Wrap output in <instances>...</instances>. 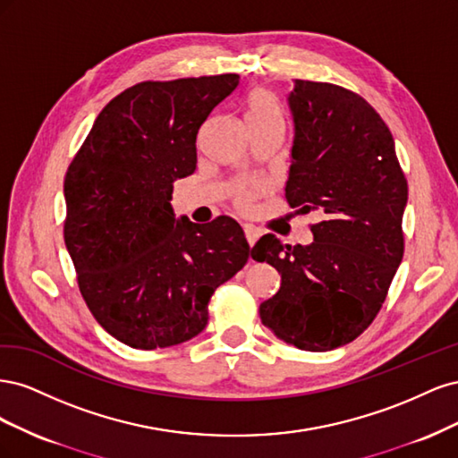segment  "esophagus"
<instances>
[{"mask_svg": "<svg viewBox=\"0 0 458 458\" xmlns=\"http://www.w3.org/2000/svg\"><path fill=\"white\" fill-rule=\"evenodd\" d=\"M244 234H246V241H248V244H250V246H254L258 237H259V233H258V229L254 225H244Z\"/></svg>", "mask_w": 458, "mask_h": 458, "instance_id": "1", "label": "esophagus"}]
</instances>
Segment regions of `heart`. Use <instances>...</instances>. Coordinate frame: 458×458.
Returning a JSON list of instances; mask_svg holds the SVG:
<instances>
[{
  "instance_id": "b5f03b06",
  "label": "heart",
  "mask_w": 458,
  "mask_h": 458,
  "mask_svg": "<svg viewBox=\"0 0 458 458\" xmlns=\"http://www.w3.org/2000/svg\"><path fill=\"white\" fill-rule=\"evenodd\" d=\"M263 118H279V108H276L273 97L266 91L250 93L246 101V120H263Z\"/></svg>"
}]
</instances>
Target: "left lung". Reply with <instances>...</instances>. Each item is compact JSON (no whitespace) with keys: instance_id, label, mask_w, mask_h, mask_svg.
I'll return each instance as SVG.
<instances>
[{"instance_id":"obj_1","label":"left lung","mask_w":458,"mask_h":458,"mask_svg":"<svg viewBox=\"0 0 458 458\" xmlns=\"http://www.w3.org/2000/svg\"><path fill=\"white\" fill-rule=\"evenodd\" d=\"M286 106L294 137L284 197L321 221L306 246L266 234L252 248L281 273L259 317L279 340L328 352L353 342L382 308L403 258L407 182L390 130L359 95L294 80Z\"/></svg>"}]
</instances>
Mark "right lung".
<instances>
[{
  "label": "right lung",
  "mask_w": 458,
  "mask_h": 458,
  "mask_svg": "<svg viewBox=\"0 0 458 458\" xmlns=\"http://www.w3.org/2000/svg\"><path fill=\"white\" fill-rule=\"evenodd\" d=\"M239 74L143 81L116 95L64 177V242L80 293L110 336L170 348L208 325L214 290L244 267L237 221L175 217L174 182L197 170V135Z\"/></svg>",
  "instance_id": "right-lung-1"
}]
</instances>
